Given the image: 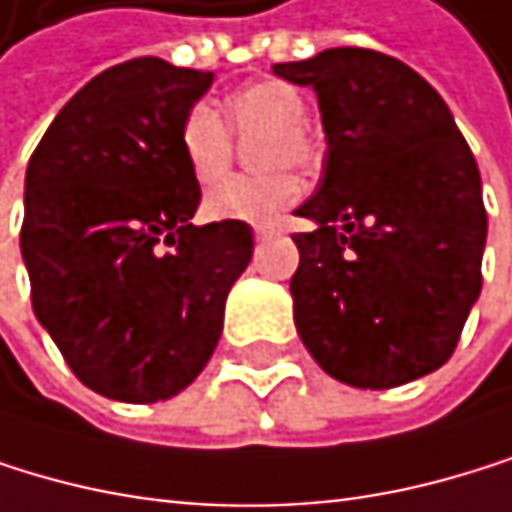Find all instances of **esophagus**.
<instances>
[{"label": "esophagus", "instance_id": "esophagus-1", "mask_svg": "<svg viewBox=\"0 0 512 512\" xmlns=\"http://www.w3.org/2000/svg\"><path fill=\"white\" fill-rule=\"evenodd\" d=\"M253 234H256V241H268V237L275 234V225H256Z\"/></svg>", "mask_w": 512, "mask_h": 512}]
</instances>
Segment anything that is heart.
<instances>
[{
  "label": "heart",
  "instance_id": "obj_1",
  "mask_svg": "<svg viewBox=\"0 0 512 512\" xmlns=\"http://www.w3.org/2000/svg\"><path fill=\"white\" fill-rule=\"evenodd\" d=\"M225 117L234 132L268 138L259 148L265 175H231L216 182L231 166V132L213 104H194L179 129V148L197 182H216L203 197V210L213 219L271 222L299 197V179L284 166H306L312 160V141L306 135V98L290 83L268 79L247 86L225 101Z\"/></svg>",
  "mask_w": 512,
  "mask_h": 512
}]
</instances>
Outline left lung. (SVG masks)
<instances>
[{"label":"left lung","instance_id":"obj_1","mask_svg":"<svg viewBox=\"0 0 512 512\" xmlns=\"http://www.w3.org/2000/svg\"><path fill=\"white\" fill-rule=\"evenodd\" d=\"M312 86L324 179L296 216L299 340L346 386L389 389L451 358L482 290L488 216L470 145L442 95L398 58L327 49L275 64Z\"/></svg>","mask_w":512,"mask_h":512}]
</instances>
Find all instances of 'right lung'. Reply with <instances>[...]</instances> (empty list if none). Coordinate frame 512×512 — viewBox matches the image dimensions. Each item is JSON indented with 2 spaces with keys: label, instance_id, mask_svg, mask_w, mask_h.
Masks as SVG:
<instances>
[{
  "label": "right lung",
  "instance_id": "1",
  "mask_svg": "<svg viewBox=\"0 0 512 512\" xmlns=\"http://www.w3.org/2000/svg\"><path fill=\"white\" fill-rule=\"evenodd\" d=\"M213 73L135 58L79 89L36 145L21 256L33 312L70 371L104 398L151 405L210 361L247 222L191 225L200 185L179 129Z\"/></svg>",
  "mask_w": 512,
  "mask_h": 512
}]
</instances>
